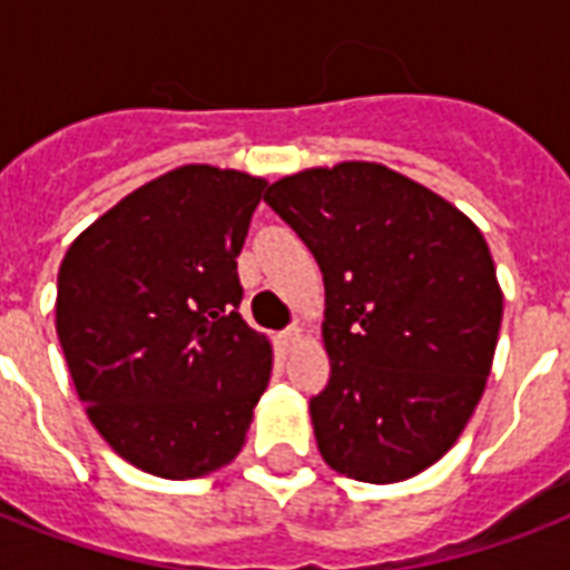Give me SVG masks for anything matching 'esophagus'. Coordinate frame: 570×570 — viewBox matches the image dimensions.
I'll return each instance as SVG.
<instances>
[{"mask_svg":"<svg viewBox=\"0 0 570 570\" xmlns=\"http://www.w3.org/2000/svg\"><path fill=\"white\" fill-rule=\"evenodd\" d=\"M277 340H281V346L289 352V348H295L298 343H302V328H298V325H293V328L281 331V337H277Z\"/></svg>","mask_w":570,"mask_h":570,"instance_id":"1","label":"esophagus"}]
</instances>
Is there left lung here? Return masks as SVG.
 Segmentation results:
<instances>
[{
    "label": "left lung",
    "instance_id": "obj_1",
    "mask_svg": "<svg viewBox=\"0 0 570 570\" xmlns=\"http://www.w3.org/2000/svg\"><path fill=\"white\" fill-rule=\"evenodd\" d=\"M320 263L331 379L311 399L322 459L357 482L432 468L482 399L503 293L485 236L379 163L307 168L263 197Z\"/></svg>",
    "mask_w": 570,
    "mask_h": 570
}]
</instances>
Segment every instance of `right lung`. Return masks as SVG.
Returning <instances> with one entry per match:
<instances>
[{"instance_id": "obj_1", "label": "right lung", "mask_w": 570, "mask_h": 570, "mask_svg": "<svg viewBox=\"0 0 570 570\" xmlns=\"http://www.w3.org/2000/svg\"><path fill=\"white\" fill-rule=\"evenodd\" d=\"M266 180L183 165L82 230L58 268L56 331L88 420L120 459L195 479L239 455L272 343L236 275Z\"/></svg>"}]
</instances>
